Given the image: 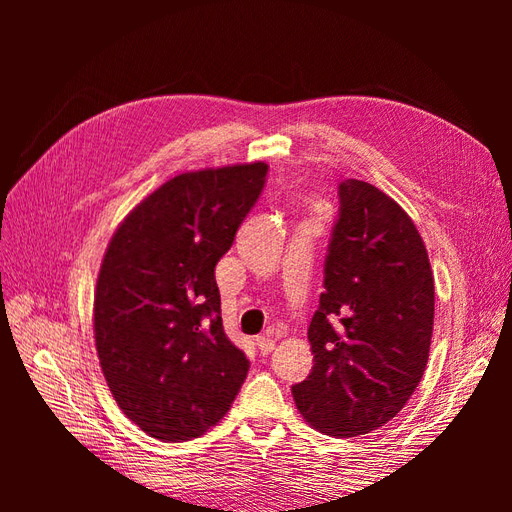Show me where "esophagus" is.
Instances as JSON below:
<instances>
[{"label":"esophagus","mask_w":512,"mask_h":512,"mask_svg":"<svg viewBox=\"0 0 512 512\" xmlns=\"http://www.w3.org/2000/svg\"><path fill=\"white\" fill-rule=\"evenodd\" d=\"M256 346L260 350V354H269L275 350V339L267 333V335H258L256 337Z\"/></svg>","instance_id":"obj_1"}]
</instances>
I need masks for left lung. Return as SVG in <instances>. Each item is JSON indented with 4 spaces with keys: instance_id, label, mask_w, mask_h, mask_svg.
<instances>
[{
    "instance_id": "1",
    "label": "left lung",
    "mask_w": 512,
    "mask_h": 512,
    "mask_svg": "<svg viewBox=\"0 0 512 512\" xmlns=\"http://www.w3.org/2000/svg\"><path fill=\"white\" fill-rule=\"evenodd\" d=\"M324 292L309 322L314 367L292 386L305 421L354 438L389 423L423 378L433 273L410 215L376 185L339 183Z\"/></svg>"
}]
</instances>
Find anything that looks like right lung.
<instances>
[{"mask_svg":"<svg viewBox=\"0 0 512 512\" xmlns=\"http://www.w3.org/2000/svg\"><path fill=\"white\" fill-rule=\"evenodd\" d=\"M265 162L183 173L136 205L106 247L94 299L100 367L151 438L203 436L250 369L222 324L215 265L265 188Z\"/></svg>","mask_w":512,"mask_h":512,"instance_id":"add662e5","label":"right lung"}]
</instances>
